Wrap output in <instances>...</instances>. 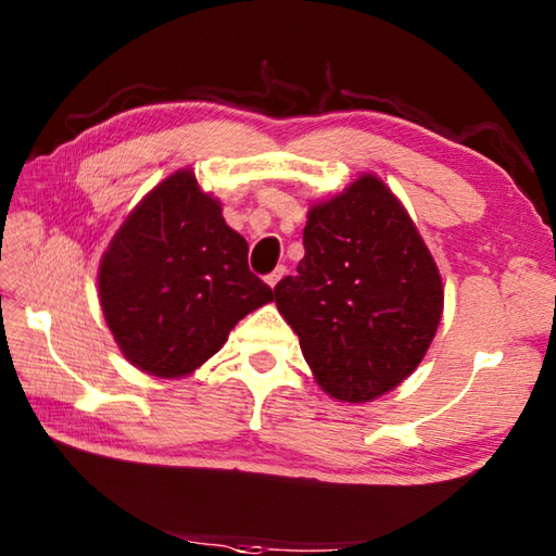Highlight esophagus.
<instances>
[{
	"label": "esophagus",
	"instance_id": "1",
	"mask_svg": "<svg viewBox=\"0 0 556 556\" xmlns=\"http://www.w3.org/2000/svg\"><path fill=\"white\" fill-rule=\"evenodd\" d=\"M285 275H287V269H285V267H277L275 271H271V275H267V277H265V281H267V287H269V289H275V287L279 285V279H281V277H285Z\"/></svg>",
	"mask_w": 556,
	"mask_h": 556
}]
</instances>
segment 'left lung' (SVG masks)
<instances>
[{"label": "left lung", "instance_id": "8db88e82", "mask_svg": "<svg viewBox=\"0 0 556 556\" xmlns=\"http://www.w3.org/2000/svg\"><path fill=\"white\" fill-rule=\"evenodd\" d=\"M296 277L275 287L325 394L368 404L428 353L444 311L442 275L406 207L380 176L361 174L317 200Z\"/></svg>", "mask_w": 556, "mask_h": 556}]
</instances>
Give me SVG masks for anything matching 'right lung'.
Segmentation results:
<instances>
[{
	"mask_svg": "<svg viewBox=\"0 0 556 556\" xmlns=\"http://www.w3.org/2000/svg\"><path fill=\"white\" fill-rule=\"evenodd\" d=\"M104 323L140 372L179 380L224 346L248 313L275 301L248 269V243L191 167L128 212L98 269Z\"/></svg>",
	"mask_w": 556,
	"mask_h": 556,
	"instance_id": "right-lung-1",
	"label": "right lung"
}]
</instances>
